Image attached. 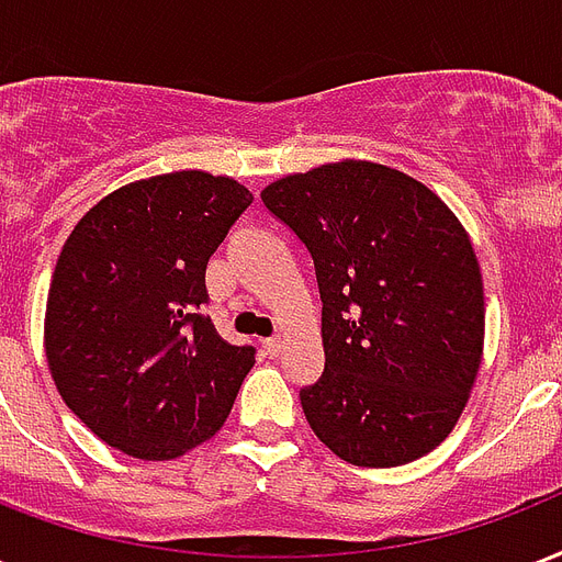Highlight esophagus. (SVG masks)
Segmentation results:
<instances>
[{
	"instance_id": "obj_1",
	"label": "esophagus",
	"mask_w": 562,
	"mask_h": 562,
	"mask_svg": "<svg viewBox=\"0 0 562 562\" xmlns=\"http://www.w3.org/2000/svg\"><path fill=\"white\" fill-rule=\"evenodd\" d=\"M262 350H265V357H280V350H282V341L280 338H265L262 341Z\"/></svg>"
}]
</instances>
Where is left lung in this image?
<instances>
[{
  "label": "left lung",
  "instance_id": "8db88e82",
  "mask_svg": "<svg viewBox=\"0 0 562 562\" xmlns=\"http://www.w3.org/2000/svg\"><path fill=\"white\" fill-rule=\"evenodd\" d=\"M262 200L318 277L324 374L300 389L315 436L366 469L434 451L469 404L486 327L457 214L418 179L357 158L277 179Z\"/></svg>",
  "mask_w": 562,
  "mask_h": 562
}]
</instances>
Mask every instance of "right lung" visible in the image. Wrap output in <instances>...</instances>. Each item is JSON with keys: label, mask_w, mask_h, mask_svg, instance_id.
Here are the masks:
<instances>
[{"label": "right lung", "mask_w": 562, "mask_h": 562, "mask_svg": "<svg viewBox=\"0 0 562 562\" xmlns=\"http://www.w3.org/2000/svg\"><path fill=\"white\" fill-rule=\"evenodd\" d=\"M250 203L235 179L173 170L102 196L64 241L43 348L64 404L111 448L177 460L224 427L256 350L200 306L205 265Z\"/></svg>", "instance_id": "add662e5"}]
</instances>
